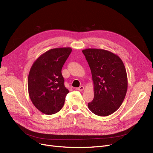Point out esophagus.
<instances>
[{"label":"esophagus","mask_w":153,"mask_h":153,"mask_svg":"<svg viewBox=\"0 0 153 153\" xmlns=\"http://www.w3.org/2000/svg\"><path fill=\"white\" fill-rule=\"evenodd\" d=\"M76 90H78V91H82L84 90V87L83 86H80V87H78L76 88Z\"/></svg>","instance_id":"obj_1"}]
</instances>
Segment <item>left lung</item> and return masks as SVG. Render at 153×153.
Returning <instances> with one entry per match:
<instances>
[{
    "mask_svg": "<svg viewBox=\"0 0 153 153\" xmlns=\"http://www.w3.org/2000/svg\"><path fill=\"white\" fill-rule=\"evenodd\" d=\"M94 82V98L88 107L97 115L113 114L123 103L127 90V75L119 56L102 49L82 50Z\"/></svg>",
    "mask_w": 153,
    "mask_h": 153,
    "instance_id": "obj_1",
    "label": "left lung"
}]
</instances>
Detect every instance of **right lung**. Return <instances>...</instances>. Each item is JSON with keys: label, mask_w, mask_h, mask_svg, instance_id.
Masks as SVG:
<instances>
[{"label": "right lung", "mask_w": 153, "mask_h": 153, "mask_svg": "<svg viewBox=\"0 0 153 153\" xmlns=\"http://www.w3.org/2000/svg\"><path fill=\"white\" fill-rule=\"evenodd\" d=\"M71 48L51 49L42 54L33 63L28 75V92L33 105L42 113L51 115L64 105L69 93L64 85L62 67Z\"/></svg>", "instance_id": "add662e5"}]
</instances>
